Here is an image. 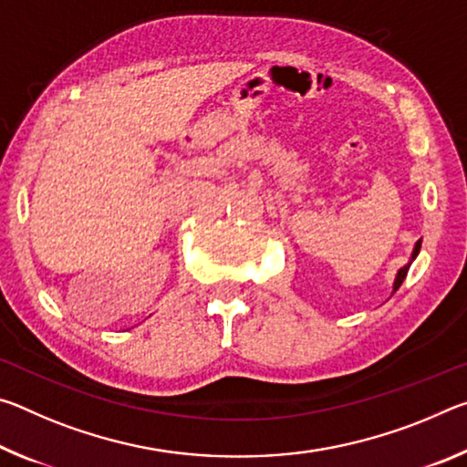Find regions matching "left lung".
<instances>
[{
	"mask_svg": "<svg viewBox=\"0 0 467 467\" xmlns=\"http://www.w3.org/2000/svg\"><path fill=\"white\" fill-rule=\"evenodd\" d=\"M420 243H422V241H418V243L414 244V251H412V259H410V264H412V262H414V259H416V255H418V253H420ZM410 264H406L404 267H401V270L398 272V275H395V282H393V292H395V290H398V288L401 286V282H404V280H406V275H408V270H410Z\"/></svg>",
	"mask_w": 467,
	"mask_h": 467,
	"instance_id": "obj_1",
	"label": "left lung"
}]
</instances>
